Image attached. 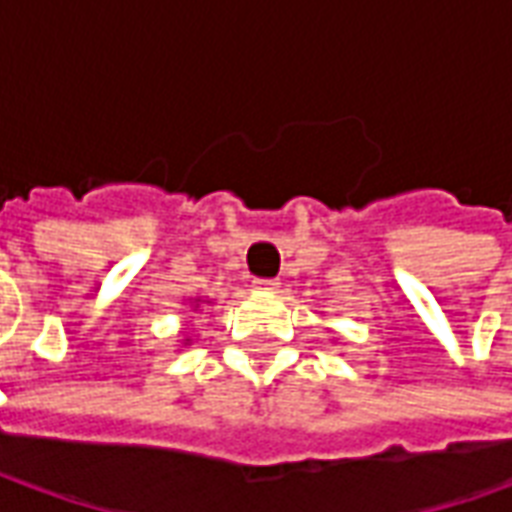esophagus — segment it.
<instances>
[{
  "mask_svg": "<svg viewBox=\"0 0 512 512\" xmlns=\"http://www.w3.org/2000/svg\"><path fill=\"white\" fill-rule=\"evenodd\" d=\"M278 286L281 283L275 281V278H256L253 281V289H259V292H278Z\"/></svg>",
  "mask_w": 512,
  "mask_h": 512,
  "instance_id": "1",
  "label": "esophagus"
}]
</instances>
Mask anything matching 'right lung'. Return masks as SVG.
Listing matches in <instances>:
<instances>
[{
  "instance_id": "obj_1",
  "label": "right lung",
  "mask_w": 512,
  "mask_h": 512,
  "mask_svg": "<svg viewBox=\"0 0 512 512\" xmlns=\"http://www.w3.org/2000/svg\"><path fill=\"white\" fill-rule=\"evenodd\" d=\"M196 308H199V300H196Z\"/></svg>"
}]
</instances>
